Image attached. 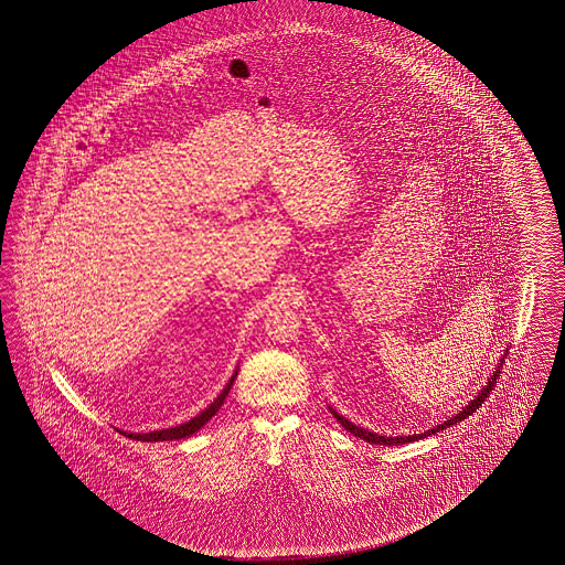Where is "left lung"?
Returning <instances> with one entry per match:
<instances>
[{"label": "left lung", "mask_w": 565, "mask_h": 565, "mask_svg": "<svg viewBox=\"0 0 565 565\" xmlns=\"http://www.w3.org/2000/svg\"><path fill=\"white\" fill-rule=\"evenodd\" d=\"M507 355V353H504ZM502 361L504 358H500V363L495 365L494 373L488 377V382L483 385L482 390L473 396V399H469L468 404L459 411V413L454 414V416H449L447 420H443L440 425L437 427L428 428L425 433H418V435H408V437H385V435H380V433H372V430H367V428L358 427V425H353L349 418H344L343 414L337 413V411H332L331 414L339 420V425L344 428V430H349L351 435H355L359 439L367 440V443H372V445H404V443H413V440L425 439V437H430V435H435V433H439L443 428L451 427V425H457L459 420H466L469 414L476 413L480 406H482L483 399L488 398V394H490V390H492V385H494L495 377H498V373H500V367H502Z\"/></svg>", "instance_id": "left-lung-1"}]
</instances>
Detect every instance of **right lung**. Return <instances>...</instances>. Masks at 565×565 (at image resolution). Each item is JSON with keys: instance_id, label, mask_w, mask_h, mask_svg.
<instances>
[{"instance_id": "1", "label": "right lung", "mask_w": 565, "mask_h": 565, "mask_svg": "<svg viewBox=\"0 0 565 565\" xmlns=\"http://www.w3.org/2000/svg\"><path fill=\"white\" fill-rule=\"evenodd\" d=\"M236 373H238V370H234L233 375H231V380H228V384L224 385V390L218 394V398L214 399L207 408H204L200 414H195L192 420H188V423H183V425H178V427L171 428H161V430H152V433H128V430H120V428H118V430H120L125 437H128V439L151 440V443H159V440H180L185 439V437H192L193 433H198L200 428L206 425L207 420H210L214 414L221 411L224 399H226L228 392H231V387H233Z\"/></svg>"}]
</instances>
